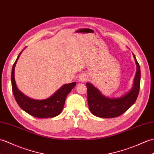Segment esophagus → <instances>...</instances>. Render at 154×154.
Returning <instances> with one entry per match:
<instances>
[{
	"instance_id": "1",
	"label": "esophagus",
	"mask_w": 154,
	"mask_h": 154,
	"mask_svg": "<svg viewBox=\"0 0 154 154\" xmlns=\"http://www.w3.org/2000/svg\"><path fill=\"white\" fill-rule=\"evenodd\" d=\"M87 76L86 75H81L79 76V80L81 82H85L87 80Z\"/></svg>"
}]
</instances>
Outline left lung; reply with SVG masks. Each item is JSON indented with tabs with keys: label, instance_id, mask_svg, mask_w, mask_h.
Returning a JSON list of instances; mask_svg holds the SVG:
<instances>
[{
	"label": "left lung",
	"instance_id": "obj_1",
	"mask_svg": "<svg viewBox=\"0 0 154 154\" xmlns=\"http://www.w3.org/2000/svg\"><path fill=\"white\" fill-rule=\"evenodd\" d=\"M137 70L131 91L118 98H109L101 94L91 83H87V99L89 109L94 116L102 118H113L122 115L136 102L140 85V68L133 54Z\"/></svg>",
	"mask_w": 154,
	"mask_h": 154
}]
</instances>
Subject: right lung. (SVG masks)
<instances>
[{"mask_svg": "<svg viewBox=\"0 0 154 154\" xmlns=\"http://www.w3.org/2000/svg\"><path fill=\"white\" fill-rule=\"evenodd\" d=\"M21 53H20L16 62L13 64L11 74L12 92L17 104L29 115L37 118L54 117L58 116L63 108L67 96L74 88L76 83L73 82L71 83L63 85L52 96L47 99L38 100L27 97L21 93L17 88L14 79V69Z\"/></svg>", "mask_w": 154, "mask_h": 154, "instance_id": "add662e5", "label": "right lung"}]
</instances>
